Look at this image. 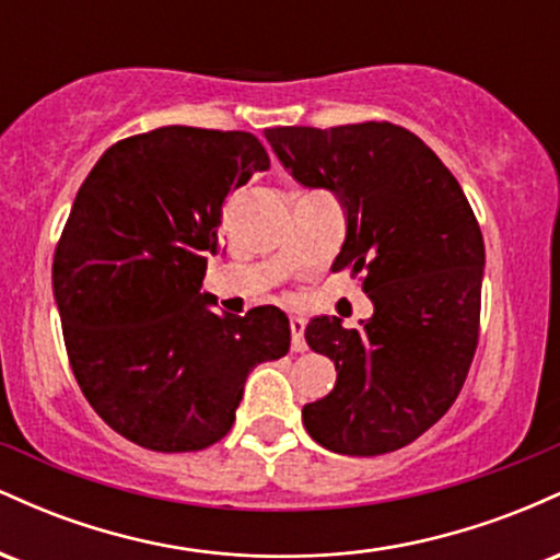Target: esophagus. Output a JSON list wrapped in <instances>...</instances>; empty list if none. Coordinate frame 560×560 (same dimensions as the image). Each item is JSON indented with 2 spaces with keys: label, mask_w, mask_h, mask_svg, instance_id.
Segmentation results:
<instances>
[{
  "label": "esophagus",
  "mask_w": 560,
  "mask_h": 560,
  "mask_svg": "<svg viewBox=\"0 0 560 560\" xmlns=\"http://www.w3.org/2000/svg\"><path fill=\"white\" fill-rule=\"evenodd\" d=\"M289 329H292V350L294 352H305L307 345H305V320L300 316H292L289 318Z\"/></svg>",
  "instance_id": "34e87169"
}]
</instances>
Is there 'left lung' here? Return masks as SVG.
I'll return each instance as SVG.
<instances>
[{
  "instance_id": "obj_1",
  "label": "left lung",
  "mask_w": 560,
  "mask_h": 560,
  "mask_svg": "<svg viewBox=\"0 0 560 560\" xmlns=\"http://www.w3.org/2000/svg\"><path fill=\"white\" fill-rule=\"evenodd\" d=\"M292 178L342 202L347 236L331 271L363 273L374 316L307 324L337 384L302 408L307 434L342 455L400 450L434 427L464 387L479 342L485 240L440 158L408 128H266Z\"/></svg>"
}]
</instances>
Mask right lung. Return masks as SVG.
<instances>
[{
  "instance_id": "1",
  "label": "right lung",
  "mask_w": 560,
  "mask_h": 560,
  "mask_svg": "<svg viewBox=\"0 0 560 560\" xmlns=\"http://www.w3.org/2000/svg\"><path fill=\"white\" fill-rule=\"evenodd\" d=\"M268 165L247 131L163 126L113 144L75 195L52 262L70 369L96 416L141 447H210L249 371L289 352L279 307L218 316L199 292L223 205Z\"/></svg>"
}]
</instances>
